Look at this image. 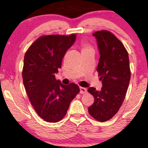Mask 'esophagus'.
Segmentation results:
<instances>
[{
    "label": "esophagus",
    "instance_id": "1",
    "mask_svg": "<svg viewBox=\"0 0 148 148\" xmlns=\"http://www.w3.org/2000/svg\"><path fill=\"white\" fill-rule=\"evenodd\" d=\"M86 92H87V90H86V88H84V87H80L79 88V92L81 94H85V93H86Z\"/></svg>",
    "mask_w": 148,
    "mask_h": 148
}]
</instances>
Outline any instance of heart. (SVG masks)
<instances>
[{"label": "heart", "instance_id": "1", "mask_svg": "<svg viewBox=\"0 0 148 148\" xmlns=\"http://www.w3.org/2000/svg\"><path fill=\"white\" fill-rule=\"evenodd\" d=\"M82 49H83L82 51H84L89 50V49H92V47H91L89 44H86V43H82Z\"/></svg>", "mask_w": 148, "mask_h": 148}]
</instances>
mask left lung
Instances as JSON below:
<instances>
[{"label": "left lung", "mask_w": 148, "mask_h": 148, "mask_svg": "<svg viewBox=\"0 0 148 148\" xmlns=\"http://www.w3.org/2000/svg\"><path fill=\"white\" fill-rule=\"evenodd\" d=\"M93 36L100 54L97 71L102 87L100 91L89 88L95 102L88 111L95 120L105 122L118 112L125 99L131 75L129 56L120 40L109 31H97Z\"/></svg>", "instance_id": "left-lung-1"}]
</instances>
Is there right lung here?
Returning <instances> with one entry per match:
<instances>
[{"instance_id":"right-lung-1","label":"right lung","mask_w":148,"mask_h":148,"mask_svg":"<svg viewBox=\"0 0 148 148\" xmlns=\"http://www.w3.org/2000/svg\"><path fill=\"white\" fill-rule=\"evenodd\" d=\"M77 36L49 35L40 37L24 56L22 76L25 89L37 114L46 122H56L66 114L79 92L78 85L62 84L55 79L66 51Z\"/></svg>"}]
</instances>
